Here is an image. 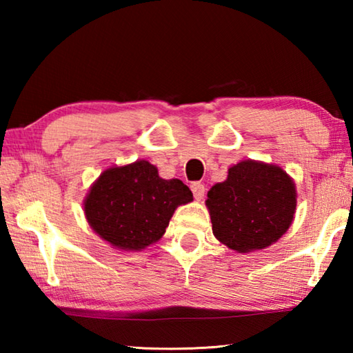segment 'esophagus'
Instances as JSON below:
<instances>
[{
  "instance_id": "1",
  "label": "esophagus",
  "mask_w": 353,
  "mask_h": 353,
  "mask_svg": "<svg viewBox=\"0 0 353 353\" xmlns=\"http://www.w3.org/2000/svg\"><path fill=\"white\" fill-rule=\"evenodd\" d=\"M191 191H193L194 198L198 199V201H202V199H204L205 187H204V185H202L201 182H194V183H191Z\"/></svg>"
}]
</instances>
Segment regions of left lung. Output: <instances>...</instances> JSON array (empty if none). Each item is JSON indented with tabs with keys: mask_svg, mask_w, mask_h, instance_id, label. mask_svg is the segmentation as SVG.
<instances>
[{
	"mask_svg": "<svg viewBox=\"0 0 353 353\" xmlns=\"http://www.w3.org/2000/svg\"><path fill=\"white\" fill-rule=\"evenodd\" d=\"M205 205L219 243L238 254L254 252L279 241L291 227L296 183L282 166L241 160L210 188Z\"/></svg>",
	"mask_w": 353,
	"mask_h": 353,
	"instance_id": "obj_1",
	"label": "left lung"
}]
</instances>
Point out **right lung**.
<instances>
[{"label":"right lung","mask_w":353,"mask_h":353,"mask_svg":"<svg viewBox=\"0 0 353 353\" xmlns=\"http://www.w3.org/2000/svg\"><path fill=\"white\" fill-rule=\"evenodd\" d=\"M191 201L182 181H166L148 160H137L101 172L83 199V213L94 234L130 252L157 243L176 208Z\"/></svg>","instance_id":"obj_1"}]
</instances>
